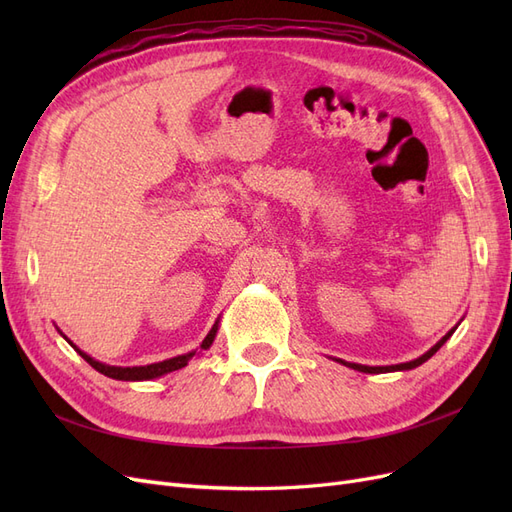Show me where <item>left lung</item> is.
Masks as SVG:
<instances>
[{
    "instance_id": "left-lung-1",
    "label": "left lung",
    "mask_w": 512,
    "mask_h": 512,
    "mask_svg": "<svg viewBox=\"0 0 512 512\" xmlns=\"http://www.w3.org/2000/svg\"><path fill=\"white\" fill-rule=\"evenodd\" d=\"M455 329H457V327H453L451 331H448V333L440 339V342H438L436 346H433V348H429L423 356H418V359L408 361V363L386 365V367H369V365H359V363H348V361H342V359H335V361H339V363L346 365V367H352V369H356V371H363V374H386V371H404V369H414V367H418V365H423L427 359H431V356L436 354V352L446 344V339L455 333Z\"/></svg>"
}]
</instances>
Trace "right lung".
I'll return each instance as SVG.
<instances>
[{"label": "right lung", "mask_w": 512, "mask_h": 512, "mask_svg": "<svg viewBox=\"0 0 512 512\" xmlns=\"http://www.w3.org/2000/svg\"><path fill=\"white\" fill-rule=\"evenodd\" d=\"M218 327H220V320H215V324L211 327V331L207 333V337L203 339V344H200V348L207 350V348L213 344L215 333H218ZM64 337H66V335H64ZM66 339H68V337H66ZM68 344H70L76 352H79L91 367H94L96 371H100V374H104V376H108V378H113V380H151V378H160V376H164V374H170V371H177V369L185 367V365H188V361L192 359V356L196 354V350H194V352L179 354V356H173V359H166V361H160V363H151V365H143V367H115V365H104V363H100V361H96V359H91L89 354H85L83 350L76 348V346L70 342V339H68Z\"/></svg>", "instance_id": "1"}]
</instances>
